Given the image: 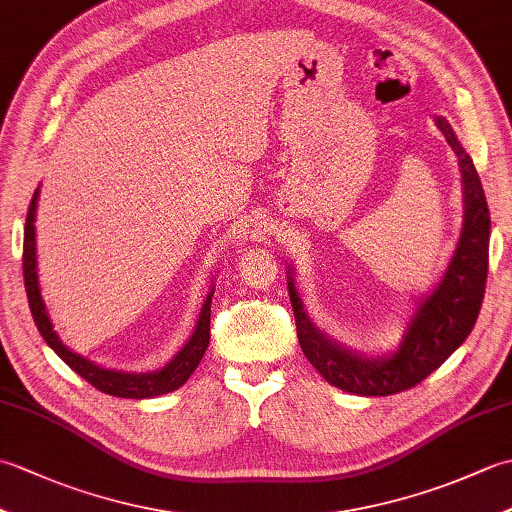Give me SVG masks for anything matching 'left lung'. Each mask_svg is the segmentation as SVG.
<instances>
[{
  "label": "left lung",
  "instance_id": "8db88e82",
  "mask_svg": "<svg viewBox=\"0 0 512 512\" xmlns=\"http://www.w3.org/2000/svg\"><path fill=\"white\" fill-rule=\"evenodd\" d=\"M436 125L458 156L464 191V220L458 246L440 281L427 295L418 297L396 350L365 356L330 339L303 310L295 288V268L288 266V295L295 310L297 336L312 367L347 394L391 396L405 391L447 361L471 334L482 308L488 273V237L491 215L480 176L471 156L453 134L447 118L436 116Z\"/></svg>",
  "mask_w": 512,
  "mask_h": 512
}]
</instances>
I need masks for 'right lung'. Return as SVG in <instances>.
<instances>
[{
	"mask_svg": "<svg viewBox=\"0 0 512 512\" xmlns=\"http://www.w3.org/2000/svg\"><path fill=\"white\" fill-rule=\"evenodd\" d=\"M37 202H39V187L32 193V202L28 206L26 217V231H24V284L28 295V306L32 312V319L39 334L43 336L54 352L59 354L65 365H70L76 374L88 380L103 394H110L116 398H154L176 391L187 383L189 376L195 372V367L200 365L202 356L209 347L211 339V299L215 295V286H211L206 301L202 303L198 323H195L193 334L189 341L180 347V352L171 358L167 365H162L154 372H121V369H105L96 365L94 361H88L81 354L72 352L70 347H65L59 339V334L54 332V325L50 321V314L46 310V303L41 297L39 288V273H37V235H35V220H37Z\"/></svg>",
	"mask_w": 512,
	"mask_h": 512,
	"instance_id": "add662e5",
	"label": "right lung"
}]
</instances>
